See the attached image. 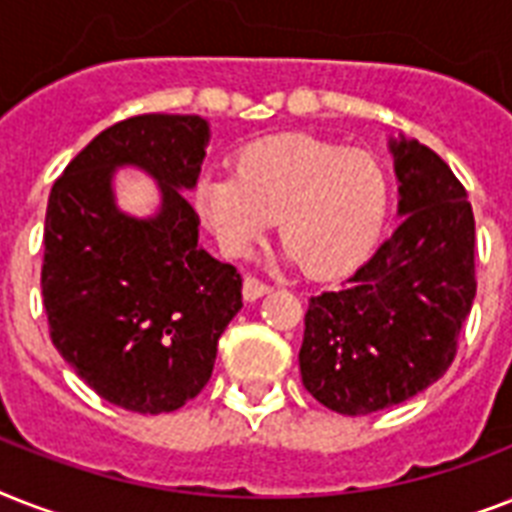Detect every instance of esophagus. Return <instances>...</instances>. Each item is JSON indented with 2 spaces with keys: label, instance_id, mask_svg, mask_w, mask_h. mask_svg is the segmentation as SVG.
<instances>
[{
  "label": "esophagus",
  "instance_id": "1",
  "mask_svg": "<svg viewBox=\"0 0 512 512\" xmlns=\"http://www.w3.org/2000/svg\"><path fill=\"white\" fill-rule=\"evenodd\" d=\"M265 292H271V284H265L257 276H244V297L247 300H257V297H263Z\"/></svg>",
  "mask_w": 512,
  "mask_h": 512
}]
</instances>
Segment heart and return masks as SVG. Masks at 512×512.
Listing matches in <instances>:
<instances>
[{
	"mask_svg": "<svg viewBox=\"0 0 512 512\" xmlns=\"http://www.w3.org/2000/svg\"><path fill=\"white\" fill-rule=\"evenodd\" d=\"M193 207L231 255H244L279 220L281 244L305 273L337 276L366 260L380 239L388 188L366 151L279 135L241 148L233 177H201Z\"/></svg>",
	"mask_w": 512,
	"mask_h": 512,
	"instance_id": "heart-1",
	"label": "heart"
}]
</instances>
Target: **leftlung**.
Returning <instances> with one entry per match:
<instances>
[{
    "instance_id": "left-lung-1",
    "label": "left lung",
    "mask_w": 512,
    "mask_h": 512,
    "mask_svg": "<svg viewBox=\"0 0 512 512\" xmlns=\"http://www.w3.org/2000/svg\"><path fill=\"white\" fill-rule=\"evenodd\" d=\"M401 223L342 287L308 300L300 374L332 412L372 414L441 377L476 297V217L449 164L390 143Z\"/></svg>"
}]
</instances>
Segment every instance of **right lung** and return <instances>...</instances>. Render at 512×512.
<instances>
[{"mask_svg": "<svg viewBox=\"0 0 512 512\" xmlns=\"http://www.w3.org/2000/svg\"><path fill=\"white\" fill-rule=\"evenodd\" d=\"M201 116L116 122L55 180L44 217L42 297L52 345L100 398L140 414L175 412L212 377L217 340L241 311V276L199 247ZM135 163L157 177L163 209L135 221L110 175Z\"/></svg>", "mask_w": 512, "mask_h": 512, "instance_id": "1", "label": "right lung"}]
</instances>
